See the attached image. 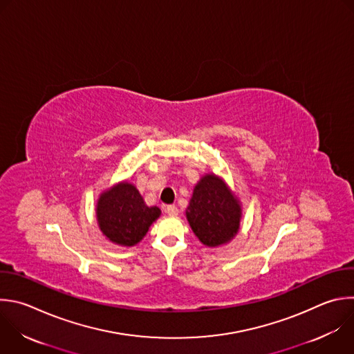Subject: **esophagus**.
Wrapping results in <instances>:
<instances>
[{
	"label": "esophagus",
	"instance_id": "1",
	"mask_svg": "<svg viewBox=\"0 0 354 354\" xmlns=\"http://www.w3.org/2000/svg\"><path fill=\"white\" fill-rule=\"evenodd\" d=\"M165 211H167L168 215H172V216H175V215L179 214V209H178L176 205H168V207L165 208Z\"/></svg>",
	"mask_w": 354,
	"mask_h": 354
}]
</instances>
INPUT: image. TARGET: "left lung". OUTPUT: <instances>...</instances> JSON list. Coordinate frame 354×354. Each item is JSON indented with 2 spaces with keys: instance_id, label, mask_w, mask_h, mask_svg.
Returning a JSON list of instances; mask_svg holds the SVG:
<instances>
[{
  "instance_id": "left-lung-1",
  "label": "left lung",
  "mask_w": 354,
  "mask_h": 354,
  "mask_svg": "<svg viewBox=\"0 0 354 354\" xmlns=\"http://www.w3.org/2000/svg\"><path fill=\"white\" fill-rule=\"evenodd\" d=\"M186 218L203 245L218 248L236 236L241 227L242 207L221 178L207 174L193 189Z\"/></svg>"
}]
</instances>
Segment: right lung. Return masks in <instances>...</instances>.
Segmentation results:
<instances>
[{
  "mask_svg": "<svg viewBox=\"0 0 354 354\" xmlns=\"http://www.w3.org/2000/svg\"><path fill=\"white\" fill-rule=\"evenodd\" d=\"M95 215L100 230L109 242L132 248L146 236L161 209L149 207L136 186L121 182L100 194Z\"/></svg>",
  "mask_w": 354,
  "mask_h": 354,
  "instance_id": "right-lung-1",
  "label": "right lung"
}]
</instances>
